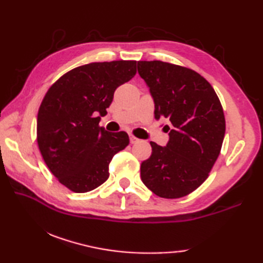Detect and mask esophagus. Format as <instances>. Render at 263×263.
<instances>
[{"label":"esophagus","instance_id":"34e87169","mask_svg":"<svg viewBox=\"0 0 263 263\" xmlns=\"http://www.w3.org/2000/svg\"><path fill=\"white\" fill-rule=\"evenodd\" d=\"M130 142L133 144V143H137L139 142V139L136 138L135 136H130Z\"/></svg>","mask_w":263,"mask_h":263}]
</instances>
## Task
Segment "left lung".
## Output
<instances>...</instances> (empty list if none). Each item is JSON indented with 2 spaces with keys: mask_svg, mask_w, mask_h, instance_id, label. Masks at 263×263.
Masks as SVG:
<instances>
[{
  "mask_svg": "<svg viewBox=\"0 0 263 263\" xmlns=\"http://www.w3.org/2000/svg\"><path fill=\"white\" fill-rule=\"evenodd\" d=\"M138 72L149 87L155 119H166V147L150 142L141 180L165 199L185 197L202 184L220 154L225 116L214 88L191 69L161 61H139Z\"/></svg>",
  "mask_w": 263,
  "mask_h": 263,
  "instance_id": "left-lung-1",
  "label": "left lung"
}]
</instances>
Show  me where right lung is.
Segmentation results:
<instances>
[{
  "label": "right lung",
  "mask_w": 263,
  "mask_h": 263,
  "mask_svg": "<svg viewBox=\"0 0 263 263\" xmlns=\"http://www.w3.org/2000/svg\"><path fill=\"white\" fill-rule=\"evenodd\" d=\"M136 73L137 61L89 63L66 72L44 97L37 115L38 148L52 174L71 191L102 185L113 156L130 142L126 132L109 133L99 121L116 88Z\"/></svg>",
  "instance_id": "add662e5"
}]
</instances>
